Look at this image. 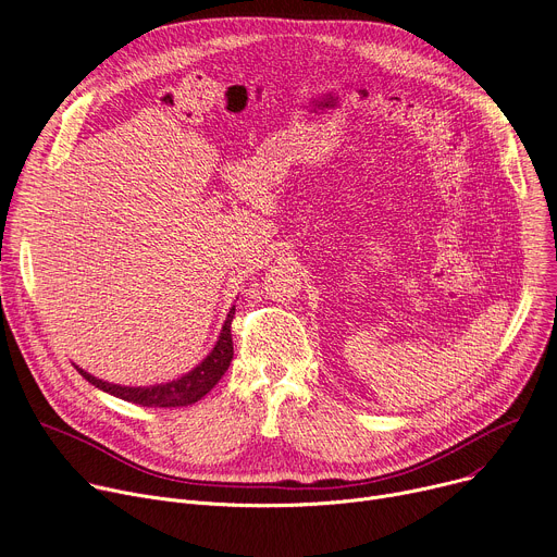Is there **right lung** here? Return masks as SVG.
Returning a JSON list of instances; mask_svg holds the SVG:
<instances>
[{
	"mask_svg": "<svg viewBox=\"0 0 557 557\" xmlns=\"http://www.w3.org/2000/svg\"><path fill=\"white\" fill-rule=\"evenodd\" d=\"M235 314V306H231L224 326L220 331V337L215 342V347L210 349V354L197 364L193 367L188 374H183L174 381L168 383H156V385H115L109 381H101L88 372H84L82 367H76V372L82 374L88 383H92L95 387H99L101 392H109L117 399L138 404V406H147V408H183V406H193L197 404L201 396H206L210 389L218 385V381L224 376V372L231 364L233 358V339H231V322Z\"/></svg>",
	"mask_w": 557,
	"mask_h": 557,
	"instance_id": "obj_1",
	"label": "right lung"
}]
</instances>
